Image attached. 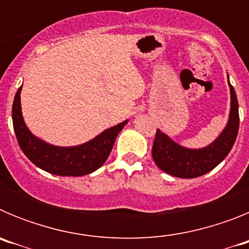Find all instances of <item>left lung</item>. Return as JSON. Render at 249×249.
<instances>
[{"instance_id":"left-lung-1","label":"left lung","mask_w":249,"mask_h":249,"mask_svg":"<svg viewBox=\"0 0 249 249\" xmlns=\"http://www.w3.org/2000/svg\"><path fill=\"white\" fill-rule=\"evenodd\" d=\"M230 89L231 113L227 126L221 136L206 148H184L157 129L152 146V157L162 171L175 177L196 178L212 171L227 157L236 142L239 128L238 101L231 83Z\"/></svg>"}]
</instances>
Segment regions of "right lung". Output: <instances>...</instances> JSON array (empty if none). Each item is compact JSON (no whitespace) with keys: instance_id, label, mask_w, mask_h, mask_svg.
Listing matches in <instances>:
<instances>
[{"instance_id":"right-lung-1","label":"right lung","mask_w":249,"mask_h":249,"mask_svg":"<svg viewBox=\"0 0 249 249\" xmlns=\"http://www.w3.org/2000/svg\"><path fill=\"white\" fill-rule=\"evenodd\" d=\"M17 91L12 106L13 129L19 148L26 157L48 173L56 176H85L100 168L108 158L116 137L127 121L106 129L92 141L74 147H56L35 137L27 129L21 112V100Z\"/></svg>"}]
</instances>
